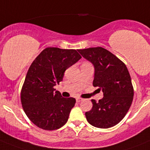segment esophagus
<instances>
[{"label":"esophagus","instance_id":"1","mask_svg":"<svg viewBox=\"0 0 150 150\" xmlns=\"http://www.w3.org/2000/svg\"><path fill=\"white\" fill-rule=\"evenodd\" d=\"M76 100H77V102H81V101H82L83 99L81 98H79V97H78V98H76Z\"/></svg>","mask_w":150,"mask_h":150}]
</instances>
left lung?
Here are the masks:
<instances>
[{"label": "left lung", "mask_w": 150, "mask_h": 150, "mask_svg": "<svg viewBox=\"0 0 150 150\" xmlns=\"http://www.w3.org/2000/svg\"><path fill=\"white\" fill-rule=\"evenodd\" d=\"M78 51L93 64V85L103 92V97L99 102L91 100L93 107L85 112L87 120L99 128L116 125L129 110L134 97V88L127 67L111 52L100 47Z\"/></svg>", "instance_id": "left-lung-1"}]
</instances>
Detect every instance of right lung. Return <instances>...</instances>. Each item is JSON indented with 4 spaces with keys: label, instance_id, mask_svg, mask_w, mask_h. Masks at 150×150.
I'll list each match as a JSON object with an SVG mask.
<instances>
[{
    "label": "right lung",
    "instance_id": "obj_1",
    "mask_svg": "<svg viewBox=\"0 0 150 150\" xmlns=\"http://www.w3.org/2000/svg\"><path fill=\"white\" fill-rule=\"evenodd\" d=\"M81 58L75 50L47 47L33 61L21 91V103L36 126L52 131L67 122L76 101L73 97H62L54 86L62 81L68 68Z\"/></svg>",
    "mask_w": 150,
    "mask_h": 150
}]
</instances>
